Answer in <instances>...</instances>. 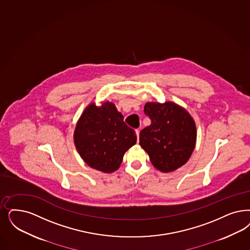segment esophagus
I'll return each instance as SVG.
<instances>
[{
	"instance_id": "obj_1",
	"label": "esophagus",
	"mask_w": 250,
	"mask_h": 250,
	"mask_svg": "<svg viewBox=\"0 0 250 250\" xmlns=\"http://www.w3.org/2000/svg\"><path fill=\"white\" fill-rule=\"evenodd\" d=\"M136 133H137V137H138V138H139V129H136Z\"/></svg>"
}]
</instances>
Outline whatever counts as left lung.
I'll return each mask as SVG.
<instances>
[{
	"label": "left lung",
	"mask_w": 250,
	"mask_h": 250,
	"mask_svg": "<svg viewBox=\"0 0 250 250\" xmlns=\"http://www.w3.org/2000/svg\"><path fill=\"white\" fill-rule=\"evenodd\" d=\"M144 112L151 123L140 131L139 144L151 164L164 172L181 167L196 144V125L189 113L173 103H147Z\"/></svg>",
	"instance_id": "left-lung-1"
}]
</instances>
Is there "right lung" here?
Instances as JSON below:
<instances>
[{"mask_svg":"<svg viewBox=\"0 0 250 250\" xmlns=\"http://www.w3.org/2000/svg\"><path fill=\"white\" fill-rule=\"evenodd\" d=\"M75 144L87 165L104 172L116 171L125 152L137 143L135 130L112 103L90 104L75 130Z\"/></svg>","mask_w":250,"mask_h":250,"instance_id":"right-lung-1","label":"right lung"}]
</instances>
